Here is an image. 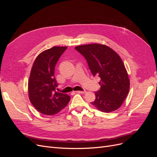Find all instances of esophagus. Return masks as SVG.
<instances>
[{
  "mask_svg": "<svg viewBox=\"0 0 157 157\" xmlns=\"http://www.w3.org/2000/svg\"><path fill=\"white\" fill-rule=\"evenodd\" d=\"M86 92V91H76V93L78 94H85Z\"/></svg>",
  "mask_w": 157,
  "mask_h": 157,
  "instance_id": "obj_1",
  "label": "esophagus"
}]
</instances>
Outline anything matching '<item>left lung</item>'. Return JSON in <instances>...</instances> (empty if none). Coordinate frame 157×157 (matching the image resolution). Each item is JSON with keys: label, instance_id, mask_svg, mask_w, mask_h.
I'll return each instance as SVG.
<instances>
[{"label": "left lung", "instance_id": "left-lung-1", "mask_svg": "<svg viewBox=\"0 0 157 157\" xmlns=\"http://www.w3.org/2000/svg\"><path fill=\"white\" fill-rule=\"evenodd\" d=\"M86 59L94 77L101 78V88L91 102L98 110L110 113L119 108L130 89V80L120 56L109 46L91 44L75 47Z\"/></svg>", "mask_w": 157, "mask_h": 157}]
</instances>
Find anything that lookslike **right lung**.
Instances as JSON below:
<instances>
[{
  "instance_id": "add662e5",
  "label": "right lung",
  "mask_w": 157,
  "mask_h": 157,
  "mask_svg": "<svg viewBox=\"0 0 157 157\" xmlns=\"http://www.w3.org/2000/svg\"><path fill=\"white\" fill-rule=\"evenodd\" d=\"M66 46H54L42 52L31 69L28 91L30 101L36 110L46 115L59 113L67 105L70 96L56 91L55 67Z\"/></svg>"
}]
</instances>
